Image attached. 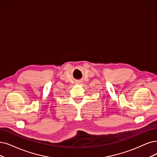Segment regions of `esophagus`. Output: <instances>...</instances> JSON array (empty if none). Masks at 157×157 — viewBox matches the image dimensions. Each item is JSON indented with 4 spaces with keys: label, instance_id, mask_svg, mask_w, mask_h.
<instances>
[{
    "label": "esophagus",
    "instance_id": "34e87169",
    "mask_svg": "<svg viewBox=\"0 0 157 157\" xmlns=\"http://www.w3.org/2000/svg\"><path fill=\"white\" fill-rule=\"evenodd\" d=\"M77 84H81V83H80V82H77Z\"/></svg>",
    "mask_w": 157,
    "mask_h": 157
}]
</instances>
